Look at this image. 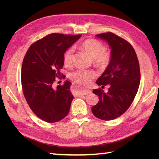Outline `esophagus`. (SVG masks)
<instances>
[{
	"instance_id": "obj_1",
	"label": "esophagus",
	"mask_w": 159,
	"mask_h": 159,
	"mask_svg": "<svg viewBox=\"0 0 159 159\" xmlns=\"http://www.w3.org/2000/svg\"><path fill=\"white\" fill-rule=\"evenodd\" d=\"M91 93V91L89 89H85V90H81V91H76L75 94L76 96H81L84 95H88Z\"/></svg>"
}]
</instances>
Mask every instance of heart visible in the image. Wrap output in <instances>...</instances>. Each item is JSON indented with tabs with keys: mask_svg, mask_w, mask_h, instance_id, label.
Masks as SVG:
<instances>
[{
	"mask_svg": "<svg viewBox=\"0 0 159 159\" xmlns=\"http://www.w3.org/2000/svg\"><path fill=\"white\" fill-rule=\"evenodd\" d=\"M80 48L84 50L92 57L96 65L104 67L111 61V54L109 50L104 48L103 43L96 39H87L80 45ZM74 50L69 48L64 52L63 60L64 66L70 67L74 62ZM96 72L93 70L77 69L70 73V77L73 81L84 86H87L96 77Z\"/></svg>",
	"mask_w": 159,
	"mask_h": 159,
	"instance_id": "1",
	"label": "heart"
}]
</instances>
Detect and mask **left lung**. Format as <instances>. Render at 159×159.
Returning <instances> with one entry per match:
<instances>
[{"label":"left lung","instance_id":"8db88e82","mask_svg":"<svg viewBox=\"0 0 159 159\" xmlns=\"http://www.w3.org/2000/svg\"><path fill=\"white\" fill-rule=\"evenodd\" d=\"M105 39L111 48V59L107 68L96 83L102 88L109 85V92L93 90L99 97L93 114L100 120L109 121L124 113L133 103L140 84L139 63L133 47L126 40L111 32L96 35Z\"/></svg>","mask_w":159,"mask_h":159}]
</instances>
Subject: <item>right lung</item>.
Masks as SVG:
<instances>
[{
	"label": "right lung",
	"instance_id": "right-lung-1",
	"mask_svg": "<svg viewBox=\"0 0 159 159\" xmlns=\"http://www.w3.org/2000/svg\"><path fill=\"white\" fill-rule=\"evenodd\" d=\"M81 35L51 33L33 43L24 57L21 83L24 96L32 111L48 123L63 120L74 98L68 80L55 87L56 79L64 77L63 54ZM62 75V77L60 76Z\"/></svg>",
	"mask_w": 159,
	"mask_h": 159
}]
</instances>
